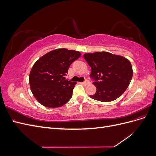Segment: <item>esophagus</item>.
Returning a JSON list of instances; mask_svg holds the SVG:
<instances>
[{
    "instance_id": "obj_1",
    "label": "esophagus",
    "mask_w": 156,
    "mask_h": 156,
    "mask_svg": "<svg viewBox=\"0 0 156 156\" xmlns=\"http://www.w3.org/2000/svg\"><path fill=\"white\" fill-rule=\"evenodd\" d=\"M81 84H83V85H84V86H87V85H88V84H90V81H88V80L87 79V80H85V81H84V82H83Z\"/></svg>"
}]
</instances>
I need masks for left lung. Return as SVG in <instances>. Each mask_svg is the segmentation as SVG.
Instances as JSON below:
<instances>
[{
    "label": "left lung",
    "instance_id": "left-lung-1",
    "mask_svg": "<svg viewBox=\"0 0 156 156\" xmlns=\"http://www.w3.org/2000/svg\"><path fill=\"white\" fill-rule=\"evenodd\" d=\"M83 56L91 67L90 76L97 89L94 95L90 96L91 98L109 102L126 91L133 76L129 60L104 51L86 53Z\"/></svg>",
    "mask_w": 156,
    "mask_h": 156
}]
</instances>
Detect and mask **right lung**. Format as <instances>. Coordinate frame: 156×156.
I'll return each instance as SVG.
<instances>
[{
	"label": "right lung",
	"mask_w": 156,
	"mask_h": 156,
	"mask_svg": "<svg viewBox=\"0 0 156 156\" xmlns=\"http://www.w3.org/2000/svg\"><path fill=\"white\" fill-rule=\"evenodd\" d=\"M80 56L79 51L57 49L36 61L30 71L29 83L33 95L40 104L56 108L69 101L76 83L64 76L69 66Z\"/></svg>",
	"instance_id": "right-lung-1"
}]
</instances>
